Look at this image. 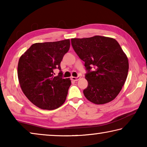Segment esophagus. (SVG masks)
<instances>
[{
    "mask_svg": "<svg viewBox=\"0 0 147 147\" xmlns=\"http://www.w3.org/2000/svg\"><path fill=\"white\" fill-rule=\"evenodd\" d=\"M80 78V76H78L77 77H71V80L73 81H78Z\"/></svg>",
    "mask_w": 147,
    "mask_h": 147,
    "instance_id": "obj_1",
    "label": "esophagus"
}]
</instances>
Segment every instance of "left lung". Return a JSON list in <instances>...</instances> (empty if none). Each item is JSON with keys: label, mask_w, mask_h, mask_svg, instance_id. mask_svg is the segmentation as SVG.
<instances>
[{"label": "left lung", "mask_w": 147, "mask_h": 147, "mask_svg": "<svg viewBox=\"0 0 147 147\" xmlns=\"http://www.w3.org/2000/svg\"><path fill=\"white\" fill-rule=\"evenodd\" d=\"M71 44L85 62L88 82L83 91L86 98L96 104L113 100L125 83L129 68L128 58L120 45L115 39L100 36L71 39Z\"/></svg>", "instance_id": "1"}]
</instances>
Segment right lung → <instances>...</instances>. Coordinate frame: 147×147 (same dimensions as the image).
I'll use <instances>...</instances> for the list:
<instances>
[{"label":"right lung","instance_id":"1","mask_svg":"<svg viewBox=\"0 0 147 147\" xmlns=\"http://www.w3.org/2000/svg\"><path fill=\"white\" fill-rule=\"evenodd\" d=\"M70 48V40L37 43L20 57L17 75L22 91L28 100L43 109H57L66 100L71 84L63 78L60 63ZM61 72L54 77L53 70Z\"/></svg>","mask_w":147,"mask_h":147}]
</instances>
